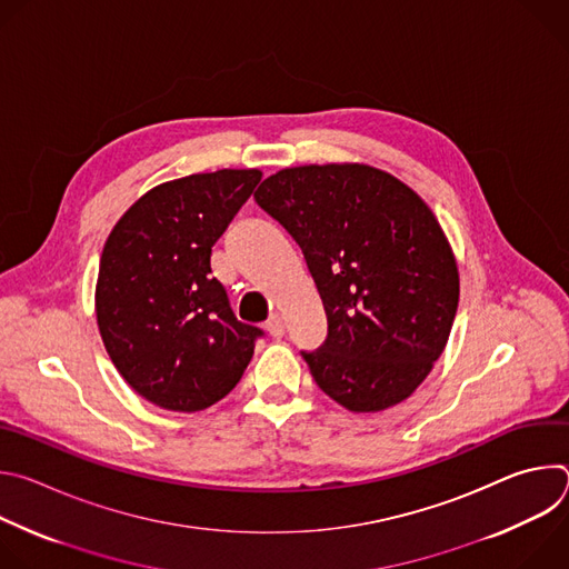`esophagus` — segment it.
I'll list each match as a JSON object with an SVG mask.
<instances>
[{"label":"esophagus","mask_w":569,"mask_h":569,"mask_svg":"<svg viewBox=\"0 0 569 569\" xmlns=\"http://www.w3.org/2000/svg\"><path fill=\"white\" fill-rule=\"evenodd\" d=\"M266 331L272 336V338H283V321L279 315H272L268 321H266Z\"/></svg>","instance_id":"esophagus-1"}]
</instances>
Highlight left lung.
<instances>
[{
	"mask_svg": "<svg viewBox=\"0 0 569 569\" xmlns=\"http://www.w3.org/2000/svg\"><path fill=\"white\" fill-rule=\"evenodd\" d=\"M254 200L297 240L327 310V342L301 353L317 387L353 415L410 398L459 303L457 259L426 200L358 161L281 169Z\"/></svg>",
	"mask_w": 569,
	"mask_h": 569,
	"instance_id": "1",
	"label": "left lung"
}]
</instances>
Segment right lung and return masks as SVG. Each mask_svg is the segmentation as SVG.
<instances>
[{"instance_id":"add662e5","label":"right lung","mask_w":569,"mask_h":569,"mask_svg":"<svg viewBox=\"0 0 569 569\" xmlns=\"http://www.w3.org/2000/svg\"><path fill=\"white\" fill-rule=\"evenodd\" d=\"M261 176L220 169L157 184L106 240L94 290L99 333L123 380L161 410L211 408L254 356L261 331L233 317L209 261Z\"/></svg>"}]
</instances>
